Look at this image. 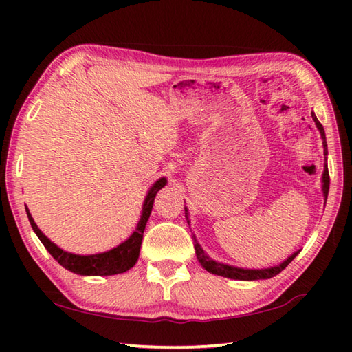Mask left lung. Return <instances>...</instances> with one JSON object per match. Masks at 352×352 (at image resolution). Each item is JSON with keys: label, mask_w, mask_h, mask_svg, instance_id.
<instances>
[{"label": "left lung", "mask_w": 352, "mask_h": 352, "mask_svg": "<svg viewBox=\"0 0 352 352\" xmlns=\"http://www.w3.org/2000/svg\"><path fill=\"white\" fill-rule=\"evenodd\" d=\"M164 184H166V180H164V178H160V180L157 182L151 189H149L148 195L144 201V207H142L140 221L138 222L136 230L133 231L131 236L126 239V241L119 243L118 246H115V248H111L109 251L91 254V256H80V254H74V252L62 250L60 246H57L54 242H51L50 239L39 230V227L36 226L33 216L30 213L27 206H25V212H27L30 223H32V228L36 233V236L39 237V241L43 243V246L47 248V251L51 254V256L54 257L63 267L68 269V271L78 275L122 274L136 265V261L139 258V243L142 241V233H144L149 214H151L155 193L159 192ZM193 241H195V252L199 263L203 265L206 271L216 274V267H218L219 263H216L214 260L207 257V254L198 243L195 234H193Z\"/></svg>", "instance_id": "obj_1"}]
</instances>
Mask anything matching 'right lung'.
<instances>
[{"label": "right lung", "instance_id": "obj_1", "mask_svg": "<svg viewBox=\"0 0 352 352\" xmlns=\"http://www.w3.org/2000/svg\"><path fill=\"white\" fill-rule=\"evenodd\" d=\"M313 121L316 122L318 130L320 133V138H322V144H324V154L327 155V140H325V131H324V126L320 125V122L318 121V118L313 115ZM328 189H330V175H328L327 169L324 170L322 174V192H324V197L327 198L328 195ZM298 256V252L292 254V256L286 260L283 261L280 266H274V267H267V269H243V267H234V266H228V265H218L216 267V275H221V276H227V278L231 280H242V281H252V280H266V278H272L276 274H280L284 267H286L292 260Z\"/></svg>", "mask_w": 352, "mask_h": 352}]
</instances>
